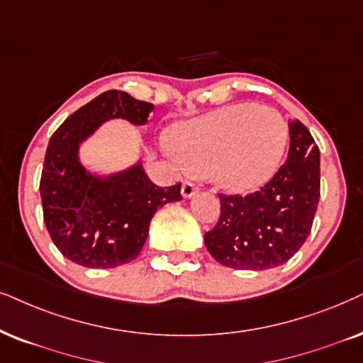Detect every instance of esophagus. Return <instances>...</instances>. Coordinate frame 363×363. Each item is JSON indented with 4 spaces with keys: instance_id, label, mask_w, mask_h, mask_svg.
I'll return each mask as SVG.
<instances>
[{
    "instance_id": "34e87169",
    "label": "esophagus",
    "mask_w": 363,
    "mask_h": 363,
    "mask_svg": "<svg viewBox=\"0 0 363 363\" xmlns=\"http://www.w3.org/2000/svg\"><path fill=\"white\" fill-rule=\"evenodd\" d=\"M197 191H199V187H197L194 182H191V181H186L184 184H182V189H181L182 196L184 197H192Z\"/></svg>"
}]
</instances>
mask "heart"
Returning a JSON list of instances; mask_svg holds the SVG:
<instances>
[{"label": "heart", "mask_w": 363, "mask_h": 363, "mask_svg": "<svg viewBox=\"0 0 363 363\" xmlns=\"http://www.w3.org/2000/svg\"><path fill=\"white\" fill-rule=\"evenodd\" d=\"M288 127L281 113L255 104H233L172 130V145L194 172L213 174L229 191H255L281 164Z\"/></svg>", "instance_id": "obj_1"}]
</instances>
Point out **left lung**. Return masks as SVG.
<instances>
[{"instance_id":"1","label":"left lung","mask_w":363,"mask_h":363,"mask_svg":"<svg viewBox=\"0 0 363 363\" xmlns=\"http://www.w3.org/2000/svg\"><path fill=\"white\" fill-rule=\"evenodd\" d=\"M286 162L259 191L223 194L221 214L204 235L211 256L235 269L286 263L306 241L320 199V150L300 121H288Z\"/></svg>"}]
</instances>
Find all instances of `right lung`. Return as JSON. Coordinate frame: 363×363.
I'll return each mask as SVG.
<instances>
[{
    "label": "right lung",
    "instance_id": "obj_1",
    "mask_svg": "<svg viewBox=\"0 0 363 363\" xmlns=\"http://www.w3.org/2000/svg\"><path fill=\"white\" fill-rule=\"evenodd\" d=\"M154 105L108 90L60 125L48 142L40 179L43 221L60 253L86 268H116L139 256L155 211L181 201V182L159 187L142 164L110 177L86 172L79 145L108 118L144 125Z\"/></svg>",
    "mask_w": 363,
    "mask_h": 363
}]
</instances>
